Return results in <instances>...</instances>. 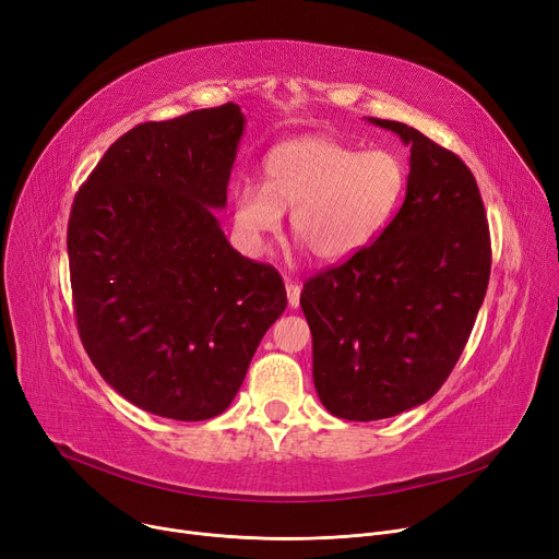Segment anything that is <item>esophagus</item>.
I'll list each match as a JSON object with an SVG mask.
<instances>
[{"label": "esophagus", "instance_id": "obj_1", "mask_svg": "<svg viewBox=\"0 0 559 559\" xmlns=\"http://www.w3.org/2000/svg\"><path fill=\"white\" fill-rule=\"evenodd\" d=\"M285 289H287V304H289V308H299L301 285H299V283H292V281H287V283H285Z\"/></svg>", "mask_w": 559, "mask_h": 559}]
</instances>
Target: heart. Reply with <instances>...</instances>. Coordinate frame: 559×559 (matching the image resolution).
Returning a JSON list of instances; mask_svg holds the SVG:
<instances>
[{
	"mask_svg": "<svg viewBox=\"0 0 559 559\" xmlns=\"http://www.w3.org/2000/svg\"><path fill=\"white\" fill-rule=\"evenodd\" d=\"M264 183L233 190V222L240 238L264 249L292 211V235L317 262L358 255L383 233L407 190V163L390 150L365 152L326 135L285 140L264 156Z\"/></svg>",
	"mask_w": 559,
	"mask_h": 559,
	"instance_id": "b5f03b06",
	"label": "heart"
}]
</instances>
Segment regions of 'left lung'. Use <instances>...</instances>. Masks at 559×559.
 Listing matches in <instances>:
<instances>
[{
  "mask_svg": "<svg viewBox=\"0 0 559 559\" xmlns=\"http://www.w3.org/2000/svg\"><path fill=\"white\" fill-rule=\"evenodd\" d=\"M367 120L409 146L403 205L371 247L301 292L314 390L331 415L348 421L401 415L444 385L491 267L472 169L413 127Z\"/></svg>",
  "mask_w": 559,
  "mask_h": 559,
  "instance_id": "obj_1",
  "label": "left lung"
}]
</instances>
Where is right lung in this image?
<instances>
[{
  "instance_id": "obj_1",
  "label": "right lung",
  "mask_w": 559,
  "mask_h": 559,
  "mask_svg": "<svg viewBox=\"0 0 559 559\" xmlns=\"http://www.w3.org/2000/svg\"><path fill=\"white\" fill-rule=\"evenodd\" d=\"M245 124L233 102L144 122L72 203L81 342L117 394L165 419L222 415L287 306L278 272L235 251L215 217Z\"/></svg>"
}]
</instances>
